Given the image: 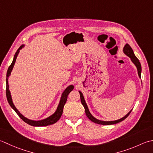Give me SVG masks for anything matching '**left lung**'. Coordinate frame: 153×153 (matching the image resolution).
<instances>
[{"label": "left lung", "instance_id": "1", "mask_svg": "<svg viewBox=\"0 0 153 153\" xmlns=\"http://www.w3.org/2000/svg\"><path fill=\"white\" fill-rule=\"evenodd\" d=\"M123 52L125 53V54L127 55V56H128V57H129L131 58L133 63L135 65V66L137 67V68L139 76L140 78H141V63H140L139 59L136 57V56L135 55V54H134L132 48H131L129 44H126V45L124 46ZM79 93H80V101H81V103H82V104L83 105L84 108H85V113H86V116L88 117V118L90 121H92V122H94L95 123H98V124H100V125H104V126H105V125H113V124L120 123V122H121V121H122L123 120H124L125 119H126V118L128 117V116L130 114L131 112V110L129 112V113L126 115V116L123 117V118H121V119H120V120H116V121H100L98 120H96V118H94V117L92 116L91 114H90V111L88 110V107H87V105H86V102L85 101V99H84L82 94L80 91H79Z\"/></svg>", "mask_w": 153, "mask_h": 153}]
</instances>
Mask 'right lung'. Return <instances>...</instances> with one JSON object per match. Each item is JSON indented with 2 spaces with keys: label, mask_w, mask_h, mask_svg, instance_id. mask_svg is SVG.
<instances>
[{
  "label": "right lung",
  "mask_w": 153,
  "mask_h": 153,
  "mask_svg": "<svg viewBox=\"0 0 153 153\" xmlns=\"http://www.w3.org/2000/svg\"><path fill=\"white\" fill-rule=\"evenodd\" d=\"M22 47H23V45H21L19 48V49H18L17 50V51L16 52V53L14 55V57L13 61H12V64L10 65V66H9V67L8 68V71H7V79H7V88H6V94H7V100L9 103V104H10V105L12 107V108H13L14 110L16 112V114L18 115V116H19L21 118V119L22 120L24 121V122H26V123L29 124L32 126H35V127H43V126H49V125H52V124H53V123L57 122V121L59 119H60L61 115H62V114H63V108H64V105L65 104V103H66V102H67L68 95L71 92V91H72V90H73L74 86L73 85H71L68 87H67L66 90H65L64 92L63 93V94H62L61 101H60V103H59V104L58 105L57 111H56L55 113L54 114H53L51 116L49 117L48 118H47V119H45V120H42V121H38L30 120L28 119H27V118L24 117L22 116V115L19 111H18L17 109L16 108V107L14 106V105L13 104V103H12V98H11V96H10V90H9V89H8V78L11 73V71L12 70V68H13V67H14V63H15V61H16V60L17 56L18 55V53H19V51H20V49L22 48Z\"/></svg>",
  "instance_id": "add662e5"
}]
</instances>
